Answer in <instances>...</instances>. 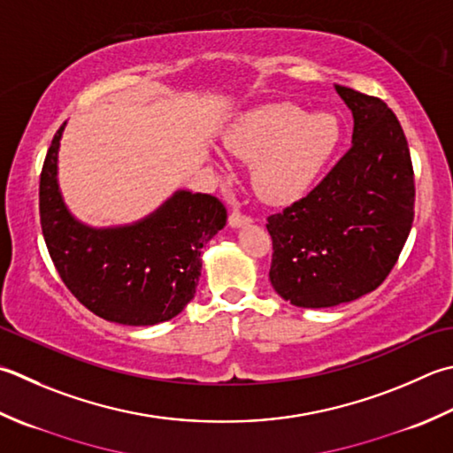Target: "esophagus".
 Segmentation results:
<instances>
[{
    "mask_svg": "<svg viewBox=\"0 0 453 453\" xmlns=\"http://www.w3.org/2000/svg\"><path fill=\"white\" fill-rule=\"evenodd\" d=\"M227 224H229V227L237 229V227H243V226H247V224H251V218L239 214V211H232V214H229Z\"/></svg>",
    "mask_w": 453,
    "mask_h": 453,
    "instance_id": "34e87169",
    "label": "esophagus"
}]
</instances>
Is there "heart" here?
<instances>
[{
	"label": "heart",
	"mask_w": 453,
	"mask_h": 453,
	"mask_svg": "<svg viewBox=\"0 0 453 453\" xmlns=\"http://www.w3.org/2000/svg\"><path fill=\"white\" fill-rule=\"evenodd\" d=\"M229 155L251 165L250 180L267 203H292L314 188L340 143V123L290 102L245 111L224 131Z\"/></svg>",
	"instance_id": "obj_1"
}]
</instances>
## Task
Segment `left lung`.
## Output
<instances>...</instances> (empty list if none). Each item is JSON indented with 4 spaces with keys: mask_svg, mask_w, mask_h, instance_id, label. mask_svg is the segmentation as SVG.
<instances>
[{
    "mask_svg": "<svg viewBox=\"0 0 453 453\" xmlns=\"http://www.w3.org/2000/svg\"><path fill=\"white\" fill-rule=\"evenodd\" d=\"M353 115L351 149L308 194L269 218V280L300 308H332L373 292L414 219L411 150L383 100L335 84Z\"/></svg>",
    "mask_w": 453,
    "mask_h": 453,
    "instance_id": "left-lung-1",
    "label": "left lung"
}]
</instances>
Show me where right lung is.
I'll return each mask as SVG.
<instances>
[{
    "label": "right lung",
    "instance_id": "obj_1",
    "mask_svg": "<svg viewBox=\"0 0 453 453\" xmlns=\"http://www.w3.org/2000/svg\"><path fill=\"white\" fill-rule=\"evenodd\" d=\"M66 121L44 158L39 210L44 243L68 290L90 312L123 326H155L179 316L196 295L202 247L226 226L216 196L179 188L145 218L94 227L62 196L58 150Z\"/></svg>",
    "mask_w": 453,
    "mask_h": 453
}]
</instances>
